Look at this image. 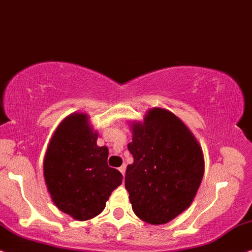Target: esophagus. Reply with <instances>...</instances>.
Instances as JSON below:
<instances>
[{
    "label": "esophagus",
    "instance_id": "esophagus-1",
    "mask_svg": "<svg viewBox=\"0 0 252 252\" xmlns=\"http://www.w3.org/2000/svg\"><path fill=\"white\" fill-rule=\"evenodd\" d=\"M119 170H120L121 173H122V175L124 176V174H126V165H122V166H121L120 168H119Z\"/></svg>",
    "mask_w": 252,
    "mask_h": 252
}]
</instances>
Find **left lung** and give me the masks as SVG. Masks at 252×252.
<instances>
[{
    "instance_id": "1",
    "label": "left lung",
    "mask_w": 252,
    "mask_h": 252,
    "mask_svg": "<svg viewBox=\"0 0 252 252\" xmlns=\"http://www.w3.org/2000/svg\"><path fill=\"white\" fill-rule=\"evenodd\" d=\"M128 144L133 163L126 189L133 212L151 224L169 222L190 206L202 183L204 157L186 124L166 109L153 108L132 124Z\"/></svg>"
}]
</instances>
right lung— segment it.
Here are the masks:
<instances>
[{
  "mask_svg": "<svg viewBox=\"0 0 252 252\" xmlns=\"http://www.w3.org/2000/svg\"><path fill=\"white\" fill-rule=\"evenodd\" d=\"M98 133L86 114L62 121L52 137L43 161V175L53 202L73 219H92L105 209L122 174L108 166V149L96 145Z\"/></svg>",
  "mask_w": 252,
  "mask_h": 252,
  "instance_id": "obj_1",
  "label": "right lung"
}]
</instances>
